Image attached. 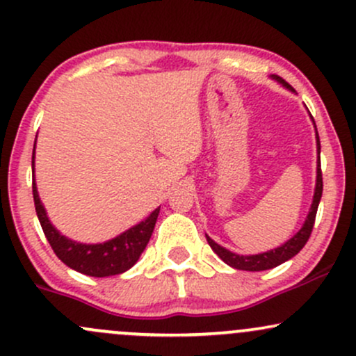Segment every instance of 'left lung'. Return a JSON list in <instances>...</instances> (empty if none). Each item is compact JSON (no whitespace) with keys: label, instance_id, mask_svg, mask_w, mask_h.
Returning <instances> with one entry per match:
<instances>
[{"label":"left lung","instance_id":"8db88e82","mask_svg":"<svg viewBox=\"0 0 356 356\" xmlns=\"http://www.w3.org/2000/svg\"><path fill=\"white\" fill-rule=\"evenodd\" d=\"M273 81H277L279 84H282L284 88H287L289 91L294 92L292 86H289L282 77L279 76H270ZM312 118V116H311ZM312 123H314V118H312ZM316 128V124H314ZM316 148H318V167H316V187H314V196H312V204L309 213H307L306 221H304L302 228L296 233L291 240H287L286 243L280 245V247L268 250V252L257 253V255H238V253L229 252L221 245H218L216 241L211 240V238L206 235V240H208L209 247L213 248V252L216 253L220 259L225 261L229 267L236 268V270H248V272H260V270H268V268L277 267V265L284 264V261L291 260L292 257H296L302 250L304 245L309 240L312 226H314L316 213H318L319 201H321L323 196V174H321V143H319V135L318 130H316Z\"/></svg>","mask_w":356,"mask_h":356}]
</instances>
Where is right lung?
Segmentation results:
<instances>
[{"mask_svg":"<svg viewBox=\"0 0 356 356\" xmlns=\"http://www.w3.org/2000/svg\"><path fill=\"white\" fill-rule=\"evenodd\" d=\"M33 169V201L37 211L38 221L44 229L47 240L52 247L56 255L64 261L72 270L84 273L89 277H109L127 272L138 261L140 255L145 250L152 233H154L155 222H157L160 208L154 209L143 221L131 226L130 229L121 235L104 241V243H79L70 238L64 236L52 225L47 216V211L38 196L37 184H35V145L32 155Z\"/></svg>","mask_w":356,"mask_h":356,"instance_id":"obj_1","label":"right lung"}]
</instances>
